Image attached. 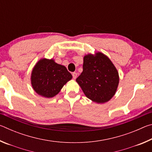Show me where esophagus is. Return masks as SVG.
<instances>
[{"label":"esophagus","instance_id":"obj_1","mask_svg":"<svg viewBox=\"0 0 152 152\" xmlns=\"http://www.w3.org/2000/svg\"><path fill=\"white\" fill-rule=\"evenodd\" d=\"M72 76H73L74 79H76V77H77V74L76 72H73L72 73Z\"/></svg>","mask_w":152,"mask_h":152}]
</instances>
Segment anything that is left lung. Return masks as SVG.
<instances>
[{
  "mask_svg": "<svg viewBox=\"0 0 152 152\" xmlns=\"http://www.w3.org/2000/svg\"><path fill=\"white\" fill-rule=\"evenodd\" d=\"M76 82L87 98L96 103H104L116 93L119 72L104 53H88L84 56L83 71Z\"/></svg>",
  "mask_w": 152,
  "mask_h": 152,
  "instance_id": "left-lung-1",
  "label": "left lung"
}]
</instances>
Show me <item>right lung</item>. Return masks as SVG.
<instances>
[{"label": "right lung", "instance_id": "right-lung-1", "mask_svg": "<svg viewBox=\"0 0 152 152\" xmlns=\"http://www.w3.org/2000/svg\"><path fill=\"white\" fill-rule=\"evenodd\" d=\"M72 78L65 66L56 63L53 59L43 58L33 67L31 82L36 93L45 98H52Z\"/></svg>", "mask_w": 152, "mask_h": 152}]
</instances>
